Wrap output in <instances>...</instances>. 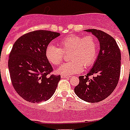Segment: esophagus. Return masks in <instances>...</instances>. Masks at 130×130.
Segmentation results:
<instances>
[{
  "instance_id": "esophagus-1",
  "label": "esophagus",
  "mask_w": 130,
  "mask_h": 130,
  "mask_svg": "<svg viewBox=\"0 0 130 130\" xmlns=\"http://www.w3.org/2000/svg\"><path fill=\"white\" fill-rule=\"evenodd\" d=\"M61 78H69V76H61Z\"/></svg>"
}]
</instances>
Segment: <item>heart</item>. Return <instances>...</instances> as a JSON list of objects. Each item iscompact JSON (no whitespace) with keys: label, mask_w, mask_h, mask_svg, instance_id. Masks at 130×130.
<instances>
[{"label":"heart","mask_w":130,"mask_h":130,"mask_svg":"<svg viewBox=\"0 0 130 130\" xmlns=\"http://www.w3.org/2000/svg\"><path fill=\"white\" fill-rule=\"evenodd\" d=\"M60 47L49 44L45 49V57L54 65H60L64 53L69 52V61L59 67L56 72L63 76H71L83 70V66L88 67L95 61L98 52V43L93 35L83 37L72 35L59 42Z\"/></svg>","instance_id":"b5f03b06"}]
</instances>
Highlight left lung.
Returning <instances> with one entry per match:
<instances>
[{"instance_id":"8db88e82","label":"left lung","mask_w":130,"mask_h":130,"mask_svg":"<svg viewBox=\"0 0 130 130\" xmlns=\"http://www.w3.org/2000/svg\"><path fill=\"white\" fill-rule=\"evenodd\" d=\"M98 39L100 51L93 67L87 75L79 77V84L74 88L78 98L87 102L104 100L114 91L119 79L121 52L115 39L96 29L85 30ZM92 75L91 78L89 76Z\"/></svg>"}]
</instances>
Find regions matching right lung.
<instances>
[{
  "instance_id": "right-lung-1",
  "label": "right lung",
  "mask_w": 130,
  "mask_h": 130,
  "mask_svg": "<svg viewBox=\"0 0 130 130\" xmlns=\"http://www.w3.org/2000/svg\"><path fill=\"white\" fill-rule=\"evenodd\" d=\"M58 32L39 30L24 35L13 45L8 67L13 87L19 95L31 103L51 98L61 76L48 74L52 65L45 57V49Z\"/></svg>"
}]
</instances>
